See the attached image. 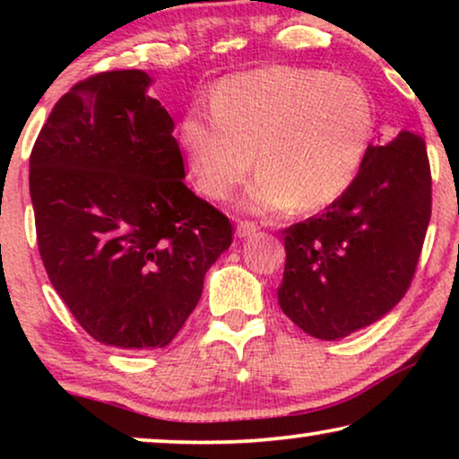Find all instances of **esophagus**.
I'll return each instance as SVG.
<instances>
[{
    "label": "esophagus",
    "mask_w": 459,
    "mask_h": 459,
    "mask_svg": "<svg viewBox=\"0 0 459 459\" xmlns=\"http://www.w3.org/2000/svg\"><path fill=\"white\" fill-rule=\"evenodd\" d=\"M255 231H256V225L255 223L240 221V223H238V228H236V236L238 238H248V236H253Z\"/></svg>",
    "instance_id": "obj_1"
}]
</instances>
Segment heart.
<instances>
[{
	"label": "heart",
	"instance_id": "obj_1",
	"mask_svg": "<svg viewBox=\"0 0 459 459\" xmlns=\"http://www.w3.org/2000/svg\"><path fill=\"white\" fill-rule=\"evenodd\" d=\"M374 135V110L353 79L316 68L269 66L223 79L211 115L181 118L179 143L194 184L228 198L255 165L240 198L250 212L324 209L353 186Z\"/></svg>",
	"mask_w": 459,
	"mask_h": 459
}]
</instances>
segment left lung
Here are the masks:
<instances>
[{
  "label": "left lung",
  "instance_id": "1",
  "mask_svg": "<svg viewBox=\"0 0 459 459\" xmlns=\"http://www.w3.org/2000/svg\"><path fill=\"white\" fill-rule=\"evenodd\" d=\"M426 143L401 131L369 146L353 186L324 215L284 230L278 303L300 330L338 341L403 299L430 221Z\"/></svg>",
  "mask_w": 459,
  "mask_h": 459
}]
</instances>
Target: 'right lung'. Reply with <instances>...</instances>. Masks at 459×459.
I'll return each mask as SVG.
<instances>
[{"label":"right lung","mask_w":459,"mask_h":459,"mask_svg":"<svg viewBox=\"0 0 459 459\" xmlns=\"http://www.w3.org/2000/svg\"><path fill=\"white\" fill-rule=\"evenodd\" d=\"M143 71L65 93L30 152V203L49 281L98 342L167 347L198 305L231 223L184 184L173 118Z\"/></svg>","instance_id":"1"}]
</instances>
